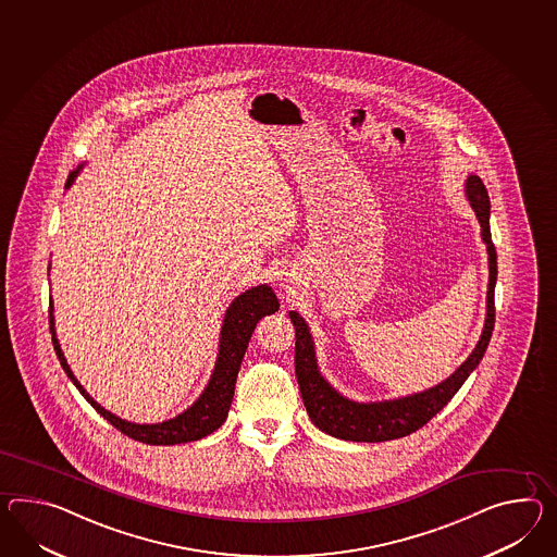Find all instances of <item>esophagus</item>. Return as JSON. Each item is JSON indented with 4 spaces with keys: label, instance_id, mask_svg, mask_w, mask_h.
I'll list each match as a JSON object with an SVG mask.
<instances>
[{
    "label": "esophagus",
    "instance_id": "obj_1",
    "mask_svg": "<svg viewBox=\"0 0 557 557\" xmlns=\"http://www.w3.org/2000/svg\"><path fill=\"white\" fill-rule=\"evenodd\" d=\"M275 282L285 292H292V287L298 285V273L292 265H280V270L275 272Z\"/></svg>",
    "mask_w": 557,
    "mask_h": 557
}]
</instances>
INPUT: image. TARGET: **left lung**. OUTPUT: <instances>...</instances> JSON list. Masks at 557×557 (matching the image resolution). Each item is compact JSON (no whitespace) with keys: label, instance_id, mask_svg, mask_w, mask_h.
I'll list each match as a JSON object with an SVG mask.
<instances>
[{"label":"left lung","instance_id":"8db88e82","mask_svg":"<svg viewBox=\"0 0 557 557\" xmlns=\"http://www.w3.org/2000/svg\"><path fill=\"white\" fill-rule=\"evenodd\" d=\"M465 195L475 211L479 225H481V239L487 245L488 256V285H487V313L481 338L476 342L475 350L457 368L447 380L436 384L429 391L408 394L393 400H379V403H356L339 394L327 382L315 358L310 327L298 312H289V318L296 327V376H298L299 393L304 398V407L308 410L313 424L342 441H356V443H382L393 441L407 434L419 431L461 388L462 382L479 367L483 354L487 350L488 339L495 326V282H497V251L491 242L488 218H491V203H488L487 189L483 181L476 175H469L465 181Z\"/></svg>","mask_w":557,"mask_h":557}]
</instances>
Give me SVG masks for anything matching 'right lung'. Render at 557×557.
I'll return each mask as SVG.
<instances>
[{
	"label": "right lung",
	"mask_w": 557,
	"mask_h": 557,
	"mask_svg": "<svg viewBox=\"0 0 557 557\" xmlns=\"http://www.w3.org/2000/svg\"><path fill=\"white\" fill-rule=\"evenodd\" d=\"M81 171L82 164L76 171H72L66 187H72V183L76 181ZM277 310H280V301H277L272 287L268 284L256 285V287L247 289V292L233 299L230 308L225 310V315H223L221 336H219L218 360H215L213 374L207 382L203 393L199 394V398L177 417H173L169 421L154 422V424L124 421L121 417L112 414L107 408L100 407L95 398L84 391V386L74 376V372L70 370L64 352L60 348V342L55 338L54 304H52V299H50V332H52V344H54L58 360L64 368L66 376L74 382V386L81 391L82 396L92 405V408H96V412L100 417H104L121 433L135 438V441H140V443H147V445H181V443H190V441L203 438L207 434L218 431L219 426L225 422L227 412H230L231 400H233V393H235L237 372L242 367V360H244L245 350L249 346L251 334H253V330H256L259 320L263 315H270V313H275Z\"/></svg>",
	"instance_id": "1"
}]
</instances>
